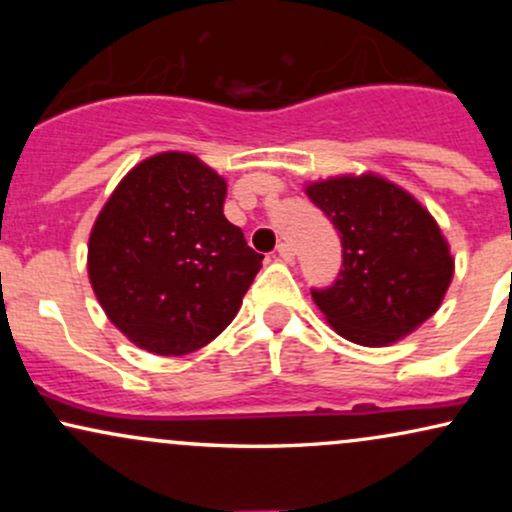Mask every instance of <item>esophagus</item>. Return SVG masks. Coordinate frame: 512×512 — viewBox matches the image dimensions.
<instances>
[{
	"label": "esophagus",
	"instance_id": "34e87169",
	"mask_svg": "<svg viewBox=\"0 0 512 512\" xmlns=\"http://www.w3.org/2000/svg\"><path fill=\"white\" fill-rule=\"evenodd\" d=\"M276 252H279V257L284 262H293V257H296V252H293V248L289 243H279V248H276Z\"/></svg>",
	"mask_w": 512,
	"mask_h": 512
}]
</instances>
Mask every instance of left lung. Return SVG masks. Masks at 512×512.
I'll list each match as a JSON object with an SVG mask.
<instances>
[{"instance_id": "1", "label": "left lung", "mask_w": 512, "mask_h": 512, "mask_svg": "<svg viewBox=\"0 0 512 512\" xmlns=\"http://www.w3.org/2000/svg\"><path fill=\"white\" fill-rule=\"evenodd\" d=\"M305 195L342 238L337 281L313 289L334 332L361 346H390L436 313L455 260L424 204L375 173L310 182Z\"/></svg>"}]
</instances>
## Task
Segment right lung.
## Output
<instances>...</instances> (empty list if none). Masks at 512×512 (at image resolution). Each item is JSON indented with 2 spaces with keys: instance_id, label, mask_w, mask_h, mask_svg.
I'll return each mask as SVG.
<instances>
[{
  "instance_id": "right-lung-1",
  "label": "right lung",
  "mask_w": 512,
  "mask_h": 512,
  "mask_svg": "<svg viewBox=\"0 0 512 512\" xmlns=\"http://www.w3.org/2000/svg\"><path fill=\"white\" fill-rule=\"evenodd\" d=\"M226 180L185 151L137 163L98 214L88 279L108 320L158 356L202 349L231 325L262 255L223 216Z\"/></svg>"
}]
</instances>
